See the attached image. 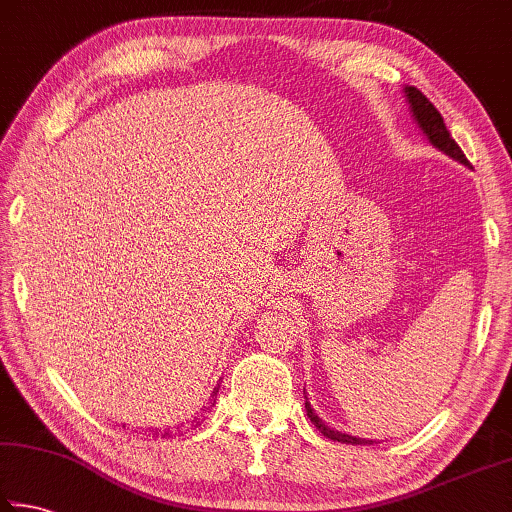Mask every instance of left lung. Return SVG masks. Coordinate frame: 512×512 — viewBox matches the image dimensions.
Segmentation results:
<instances>
[{
  "mask_svg": "<svg viewBox=\"0 0 512 512\" xmlns=\"http://www.w3.org/2000/svg\"><path fill=\"white\" fill-rule=\"evenodd\" d=\"M404 97H406V101H409V108H411V115L415 119V124H418V128L424 133V137H427L433 149L443 151L452 160L465 164V167H470V162H467L465 153L461 151V146H458L452 140V135H449L443 117H440V112L433 108V103L427 97H424V94L418 88H413V85H406ZM305 409H307L309 420L314 422L316 429L323 433L325 438H329V440H339V443H348V445H372V443H375V440L350 436V433H345V431L332 429L327 422H323V420L318 418L316 411L311 409L309 402H305Z\"/></svg>",
  "mask_w": 512,
  "mask_h": 512,
  "instance_id": "1",
  "label": "left lung"
}]
</instances>
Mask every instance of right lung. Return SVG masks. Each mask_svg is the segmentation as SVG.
Returning <instances> with one entry per match:
<instances>
[{"instance_id":"add662e5","label":"right lung","mask_w":512,"mask_h":512,"mask_svg":"<svg viewBox=\"0 0 512 512\" xmlns=\"http://www.w3.org/2000/svg\"><path fill=\"white\" fill-rule=\"evenodd\" d=\"M216 393H219V386H216V388H214V393H212V402H210V406H212V404L216 402V400H214V397H216ZM210 406H203V411H207V409H210ZM201 418H205V415H203V413H201V415H196V418H194V420H189L187 424H178V427H176V429H173V431H171V429H164V431H162V429H149V431H151V433H149V436H153V438H158V436H162V438H164V436H176V433H180V436H183V433H187L189 429H194V427H198V422H201Z\"/></svg>"}]
</instances>
